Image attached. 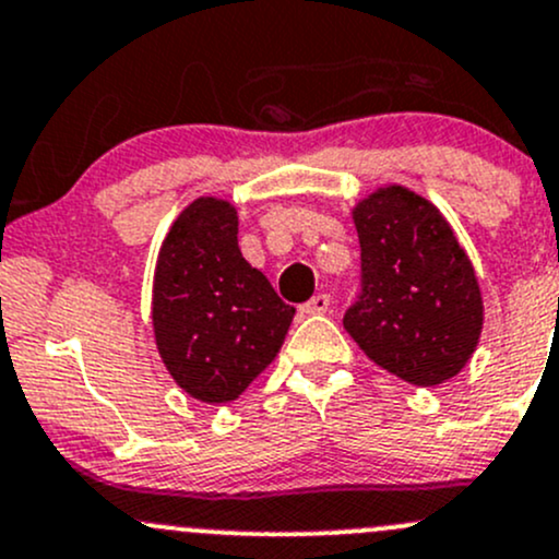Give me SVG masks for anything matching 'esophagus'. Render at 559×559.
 <instances>
[{
  "label": "esophagus",
  "mask_w": 559,
  "mask_h": 559,
  "mask_svg": "<svg viewBox=\"0 0 559 559\" xmlns=\"http://www.w3.org/2000/svg\"><path fill=\"white\" fill-rule=\"evenodd\" d=\"M329 305H332V297H329V295H316V297H310L308 302L302 305V313H310V316L326 313Z\"/></svg>",
  "instance_id": "obj_1"
}]
</instances>
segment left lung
<instances>
[{"label": "left lung", "mask_w": 559, "mask_h": 559, "mask_svg": "<svg viewBox=\"0 0 559 559\" xmlns=\"http://www.w3.org/2000/svg\"><path fill=\"white\" fill-rule=\"evenodd\" d=\"M361 281L343 324L374 364L413 385L455 378L481 332V297L466 251L437 205L385 187L354 211Z\"/></svg>", "instance_id": "obj_1"}]
</instances>
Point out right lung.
Listing matches in <instances>:
<instances>
[{"mask_svg": "<svg viewBox=\"0 0 559 559\" xmlns=\"http://www.w3.org/2000/svg\"><path fill=\"white\" fill-rule=\"evenodd\" d=\"M295 308L238 249L230 203L187 205L163 240L152 292V324L168 372L205 404L238 399L273 361Z\"/></svg>", "mask_w": 559, "mask_h": 559, "instance_id": "add662e5", "label": "right lung"}]
</instances>
